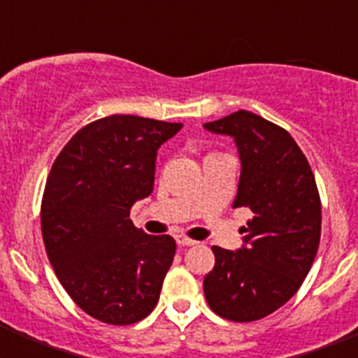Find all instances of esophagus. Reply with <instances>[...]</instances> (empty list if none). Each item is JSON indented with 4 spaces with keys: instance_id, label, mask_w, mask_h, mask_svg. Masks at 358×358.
I'll return each instance as SVG.
<instances>
[{
    "instance_id": "34e87169",
    "label": "esophagus",
    "mask_w": 358,
    "mask_h": 358,
    "mask_svg": "<svg viewBox=\"0 0 358 358\" xmlns=\"http://www.w3.org/2000/svg\"><path fill=\"white\" fill-rule=\"evenodd\" d=\"M176 240H177V243H179V245H195V243H197V240L188 238L186 235H177Z\"/></svg>"
}]
</instances>
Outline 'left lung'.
I'll use <instances>...</instances> for the list:
<instances>
[{"instance_id": "left-lung-1", "label": "left lung", "mask_w": 358, "mask_h": 358, "mask_svg": "<svg viewBox=\"0 0 358 358\" xmlns=\"http://www.w3.org/2000/svg\"><path fill=\"white\" fill-rule=\"evenodd\" d=\"M235 138L242 173L233 208L252 218L242 227L238 251L213 245L215 267L204 276V296L227 321L267 317L299 290L321 240V197L305 154L276 123L249 110L206 123Z\"/></svg>"}]
</instances>
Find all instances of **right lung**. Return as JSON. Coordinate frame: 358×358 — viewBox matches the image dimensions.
<instances>
[{"instance_id":"1","label":"right lung","mask_w":358,"mask_h":358,"mask_svg":"<svg viewBox=\"0 0 358 358\" xmlns=\"http://www.w3.org/2000/svg\"><path fill=\"white\" fill-rule=\"evenodd\" d=\"M182 123L113 115L82 127L52 164L41 202L46 255L73 301L125 327L150 314L176 255L129 218L154 188L157 148Z\"/></svg>"}]
</instances>
